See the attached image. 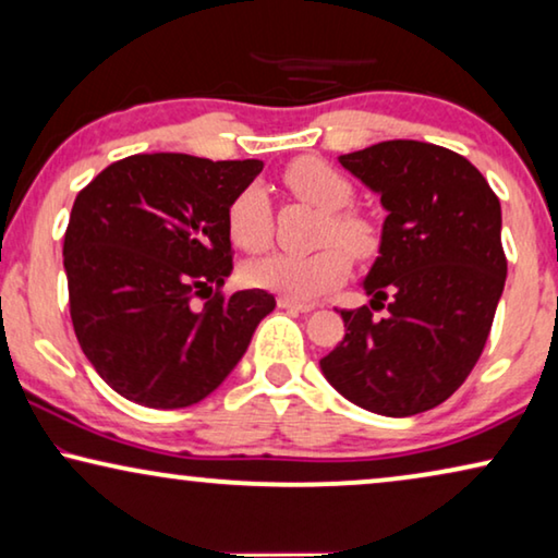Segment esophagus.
I'll return each instance as SVG.
<instances>
[{"instance_id":"34e87169","label":"esophagus","mask_w":558,"mask_h":558,"mask_svg":"<svg viewBox=\"0 0 558 558\" xmlns=\"http://www.w3.org/2000/svg\"><path fill=\"white\" fill-rule=\"evenodd\" d=\"M277 302H279V307H281V310H292V312H312V310H315V304L289 300V296H279Z\"/></svg>"}]
</instances>
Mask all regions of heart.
I'll list each match as a JSON object with an SVG mask.
<instances>
[{
	"label": "heart",
	"mask_w": 558,
	"mask_h": 558,
	"mask_svg": "<svg viewBox=\"0 0 558 558\" xmlns=\"http://www.w3.org/2000/svg\"><path fill=\"white\" fill-rule=\"evenodd\" d=\"M284 185L300 201L325 210L319 243L325 248L312 254H269L251 262L243 269L246 284L266 292H277L296 302H312L338 287L350 274V256H373L378 248V228L368 216L350 208L355 201V185L325 159L302 157L287 165ZM226 228L235 246L258 254L271 243L274 205L262 185H246L228 205Z\"/></svg>",
	"instance_id": "obj_1"
}]
</instances>
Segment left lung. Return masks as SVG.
<instances>
[{
  "label": "left lung",
  "mask_w": 558,
  "mask_h": 558,
  "mask_svg": "<svg viewBox=\"0 0 558 558\" xmlns=\"http://www.w3.org/2000/svg\"><path fill=\"white\" fill-rule=\"evenodd\" d=\"M340 165L388 216L363 281L371 307L340 310L345 338L319 368L373 414H422L464 384L490 335L508 274L500 201L475 165L429 142H380Z\"/></svg>",
  "instance_id": "1"
}]
</instances>
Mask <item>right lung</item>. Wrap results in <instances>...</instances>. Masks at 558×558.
I'll use <instances>...</instances> for the list:
<instances>
[{
  "instance_id": "right-lung-1",
  "label": "right lung",
  "mask_w": 558,
  "mask_h": 558,
  "mask_svg": "<svg viewBox=\"0 0 558 558\" xmlns=\"http://www.w3.org/2000/svg\"><path fill=\"white\" fill-rule=\"evenodd\" d=\"M262 159L132 155L75 197L63 241L75 338L98 376L149 409H182L223 384L274 310L264 289L226 296V210ZM213 293L197 308L195 299Z\"/></svg>"
}]
</instances>
